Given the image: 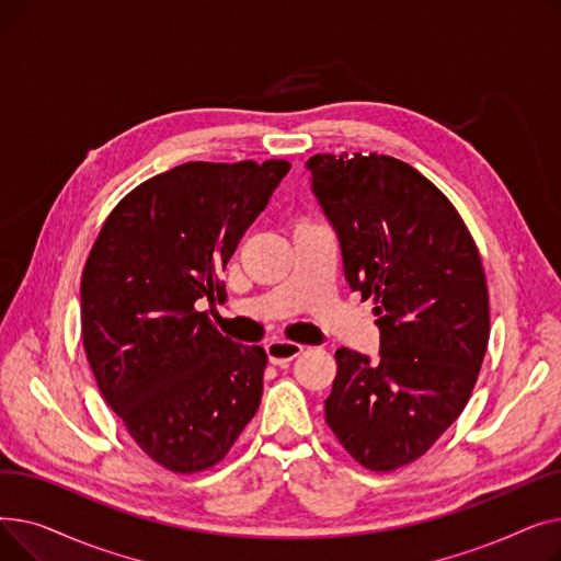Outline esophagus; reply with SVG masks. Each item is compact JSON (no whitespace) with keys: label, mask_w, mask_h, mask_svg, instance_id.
<instances>
[{"label":"esophagus","mask_w":561,"mask_h":561,"mask_svg":"<svg viewBox=\"0 0 561 561\" xmlns=\"http://www.w3.org/2000/svg\"><path fill=\"white\" fill-rule=\"evenodd\" d=\"M302 345H298V343H290V341H279V339H275V341H271L268 345H265V352H268V359L273 362V364H286V362H293L296 357H300L302 355Z\"/></svg>","instance_id":"esophagus-1"}]
</instances>
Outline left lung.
Wrapping results in <instances>:
<instances>
[{"label":"left lung","instance_id":"obj_1","mask_svg":"<svg viewBox=\"0 0 561 561\" xmlns=\"http://www.w3.org/2000/svg\"><path fill=\"white\" fill-rule=\"evenodd\" d=\"M311 191L352 290L375 300L379 359L336 350L325 421L370 470L425 455L461 414L489 343L480 252L450 199L393 157L316 154Z\"/></svg>","mask_w":561,"mask_h":561}]
</instances>
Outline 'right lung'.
Listing matches in <instances>:
<instances>
[{
  "instance_id": "1",
  "label": "right lung",
  "mask_w": 561,
  "mask_h": 561,
  "mask_svg": "<svg viewBox=\"0 0 561 561\" xmlns=\"http://www.w3.org/2000/svg\"><path fill=\"white\" fill-rule=\"evenodd\" d=\"M288 170L176 165L117 204L88 254V364L136 444L174 473L218 463L259 409L265 350L229 341L195 305L222 300L220 271Z\"/></svg>"
}]
</instances>
